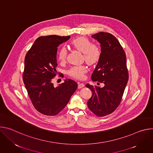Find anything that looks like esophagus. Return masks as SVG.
Segmentation results:
<instances>
[{"mask_svg": "<svg viewBox=\"0 0 153 153\" xmlns=\"http://www.w3.org/2000/svg\"><path fill=\"white\" fill-rule=\"evenodd\" d=\"M85 86V85H84V83H79V85H78V88H83V87Z\"/></svg>", "mask_w": 153, "mask_h": 153, "instance_id": "obj_1", "label": "esophagus"}]
</instances>
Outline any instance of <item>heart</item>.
<instances>
[{
    "instance_id": "b5f03b06",
    "label": "heart",
    "mask_w": 153,
    "mask_h": 153,
    "mask_svg": "<svg viewBox=\"0 0 153 153\" xmlns=\"http://www.w3.org/2000/svg\"><path fill=\"white\" fill-rule=\"evenodd\" d=\"M70 43L72 47L82 53V59L88 64L93 65L99 61L102 54L101 48L96 43H93L88 38L79 36L72 40ZM67 56V50L66 47H60L57 53L59 60L60 62H64L66 60ZM87 71L88 67L85 65H80L71 67L67 73L71 77L82 79L85 77Z\"/></svg>"
}]
</instances>
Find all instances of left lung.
Segmentation results:
<instances>
[{
  "mask_svg": "<svg viewBox=\"0 0 153 153\" xmlns=\"http://www.w3.org/2000/svg\"><path fill=\"white\" fill-rule=\"evenodd\" d=\"M92 37L100 43L102 54L91 79L104 83V86L86 85L92 91L87 105L95 115L103 117L113 113L120 105L128 80V71L125 53L113 34L99 32Z\"/></svg>",
  "mask_w": 153,
  "mask_h": 153,
  "instance_id": "8db88e82",
  "label": "left lung"
}]
</instances>
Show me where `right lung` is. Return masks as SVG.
<instances>
[{
	"label": "right lung",
	"mask_w": 153,
	"mask_h": 153,
	"mask_svg": "<svg viewBox=\"0 0 153 153\" xmlns=\"http://www.w3.org/2000/svg\"><path fill=\"white\" fill-rule=\"evenodd\" d=\"M70 38V36H40L25 56L23 81L34 107L44 115L59 114L77 88V83L71 79L57 87L52 82L57 74V47ZM59 76L63 77L62 73Z\"/></svg>",
	"instance_id": "add662e5"
}]
</instances>
